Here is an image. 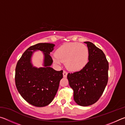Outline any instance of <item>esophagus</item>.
<instances>
[{"label": "esophagus", "mask_w": 125, "mask_h": 125, "mask_svg": "<svg viewBox=\"0 0 125 125\" xmlns=\"http://www.w3.org/2000/svg\"><path fill=\"white\" fill-rule=\"evenodd\" d=\"M67 74H68V73H67V71H63V77H66L67 75Z\"/></svg>", "instance_id": "esophagus-1"}]
</instances>
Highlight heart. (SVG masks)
Returning <instances> with one entry per match:
<instances>
[{
  "label": "heart",
  "instance_id": "b5f03b06",
  "mask_svg": "<svg viewBox=\"0 0 125 125\" xmlns=\"http://www.w3.org/2000/svg\"><path fill=\"white\" fill-rule=\"evenodd\" d=\"M89 58L87 47L78 42H71L60 46L56 51L53 60L58 64L65 62L68 70L76 72L81 70L85 66Z\"/></svg>",
  "mask_w": 125,
  "mask_h": 125
}]
</instances>
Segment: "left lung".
<instances>
[{"label": "left lung", "instance_id": "8db88e82", "mask_svg": "<svg viewBox=\"0 0 125 125\" xmlns=\"http://www.w3.org/2000/svg\"><path fill=\"white\" fill-rule=\"evenodd\" d=\"M87 44L89 62L83 69L67 75L74 90V100L78 105L87 106L98 101L108 82L109 62L104 53L90 42Z\"/></svg>", "mask_w": 125, "mask_h": 125}]
</instances>
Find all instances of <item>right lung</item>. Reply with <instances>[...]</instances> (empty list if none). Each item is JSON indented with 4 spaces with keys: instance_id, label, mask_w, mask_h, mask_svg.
<instances>
[{
    "instance_id": "right-lung-1",
    "label": "right lung",
    "mask_w": 125,
    "mask_h": 125,
    "mask_svg": "<svg viewBox=\"0 0 125 125\" xmlns=\"http://www.w3.org/2000/svg\"><path fill=\"white\" fill-rule=\"evenodd\" d=\"M54 46L53 44L48 43L31 46L17 63L15 75L17 89L27 103L35 106L43 107L52 102L63 78L62 70L57 71L50 67L53 60L50 54ZM32 50H40L44 53V67L37 69L32 67L30 62Z\"/></svg>"
}]
</instances>
